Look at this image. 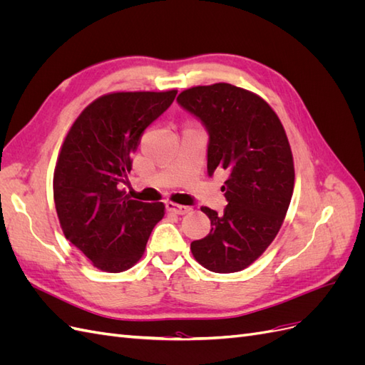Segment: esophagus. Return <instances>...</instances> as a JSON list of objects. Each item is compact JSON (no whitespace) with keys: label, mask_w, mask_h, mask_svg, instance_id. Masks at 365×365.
<instances>
[{"label":"esophagus","mask_w":365,"mask_h":365,"mask_svg":"<svg viewBox=\"0 0 365 365\" xmlns=\"http://www.w3.org/2000/svg\"><path fill=\"white\" fill-rule=\"evenodd\" d=\"M165 208H168L169 212H172L175 215H185V213L190 212V207L180 205V204H175V202H165Z\"/></svg>","instance_id":"34e87169"}]
</instances>
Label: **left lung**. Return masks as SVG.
Returning <instances> with one entry per match:
<instances>
[{
    "instance_id": "left-lung-1",
    "label": "left lung",
    "mask_w": 365,
    "mask_h": 365,
    "mask_svg": "<svg viewBox=\"0 0 365 365\" xmlns=\"http://www.w3.org/2000/svg\"><path fill=\"white\" fill-rule=\"evenodd\" d=\"M178 103L208 130L207 172L224 169V215L202 207L212 230L190 250L213 272L245 269L277 236L294 192V158L280 118L257 94L230 83L184 90Z\"/></svg>"
}]
</instances>
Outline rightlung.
Listing matches in <instances>:
<instances>
[{
    "label": "right lung",
    "mask_w": 365,
    "mask_h": 365,
    "mask_svg": "<svg viewBox=\"0 0 365 365\" xmlns=\"http://www.w3.org/2000/svg\"><path fill=\"white\" fill-rule=\"evenodd\" d=\"M170 91L109 93L76 118L53 175L59 224L71 244L106 272L134 267L164 217L163 202L130 200L120 182L145 129L175 101Z\"/></svg>",
    "instance_id": "right-lung-1"
}]
</instances>
